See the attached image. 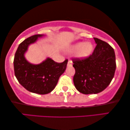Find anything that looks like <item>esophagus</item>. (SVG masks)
Here are the masks:
<instances>
[{"label":"esophagus","mask_w":130,"mask_h":130,"mask_svg":"<svg viewBox=\"0 0 130 130\" xmlns=\"http://www.w3.org/2000/svg\"><path fill=\"white\" fill-rule=\"evenodd\" d=\"M72 65H73V61L70 60H69V61H68L67 66H71Z\"/></svg>","instance_id":"esophagus-1"}]
</instances>
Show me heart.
<instances>
[{"label": "heart", "mask_w": 130, "mask_h": 130, "mask_svg": "<svg viewBox=\"0 0 130 130\" xmlns=\"http://www.w3.org/2000/svg\"><path fill=\"white\" fill-rule=\"evenodd\" d=\"M93 45L90 42H79L72 46L70 49L71 52L77 53L78 56L81 58H85L89 56L92 52Z\"/></svg>", "instance_id": "obj_1"}]
</instances>
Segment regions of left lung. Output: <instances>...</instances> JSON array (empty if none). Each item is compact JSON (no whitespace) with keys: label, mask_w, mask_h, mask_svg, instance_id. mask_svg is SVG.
Here are the masks:
<instances>
[{"label":"left lung","mask_w":130,"mask_h":130,"mask_svg":"<svg viewBox=\"0 0 130 130\" xmlns=\"http://www.w3.org/2000/svg\"><path fill=\"white\" fill-rule=\"evenodd\" d=\"M93 38L96 46L92 55L85 58L72 59L75 70L74 84L84 94H95L106 88L116 68L113 47L105 41Z\"/></svg>","instance_id":"1"}]
</instances>
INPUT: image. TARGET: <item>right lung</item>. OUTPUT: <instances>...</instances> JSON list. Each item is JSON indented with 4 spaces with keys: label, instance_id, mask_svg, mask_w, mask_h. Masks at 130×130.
I'll use <instances>...</instances> for the list:
<instances>
[{
    "label": "right lung",
    "instance_id": "add662e5",
    "mask_svg": "<svg viewBox=\"0 0 130 130\" xmlns=\"http://www.w3.org/2000/svg\"><path fill=\"white\" fill-rule=\"evenodd\" d=\"M42 36L34 35L22 42L15 53L13 62L15 76L19 83L28 91L41 95L53 90L68 62L67 59L62 63H57L47 58L39 64H32L25 59L24 53L28 46Z\"/></svg>",
    "mask_w": 130,
    "mask_h": 130
}]
</instances>
